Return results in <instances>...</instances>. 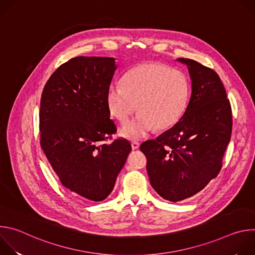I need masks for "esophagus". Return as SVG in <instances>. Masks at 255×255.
Listing matches in <instances>:
<instances>
[{"instance_id": "esophagus-1", "label": "esophagus", "mask_w": 255, "mask_h": 255, "mask_svg": "<svg viewBox=\"0 0 255 255\" xmlns=\"http://www.w3.org/2000/svg\"><path fill=\"white\" fill-rule=\"evenodd\" d=\"M139 146H140V144H139L137 141H132V142H131V147H132L133 150L138 149Z\"/></svg>"}]
</instances>
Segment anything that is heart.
I'll use <instances>...</instances> for the list:
<instances>
[{
  "instance_id": "b5f03b06",
  "label": "heart",
  "mask_w": 255,
  "mask_h": 255,
  "mask_svg": "<svg viewBox=\"0 0 255 255\" xmlns=\"http://www.w3.org/2000/svg\"><path fill=\"white\" fill-rule=\"evenodd\" d=\"M188 98L189 83L184 72L156 62L132 67L123 83L112 84L107 92L109 111L122 123L137 111L138 104L140 114L121 130L130 139L147 135L154 128L173 126L183 116Z\"/></svg>"
}]
</instances>
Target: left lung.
<instances>
[{
    "instance_id": "8db88e82",
    "label": "left lung",
    "mask_w": 255,
    "mask_h": 255,
    "mask_svg": "<svg viewBox=\"0 0 255 255\" xmlns=\"http://www.w3.org/2000/svg\"><path fill=\"white\" fill-rule=\"evenodd\" d=\"M177 60L190 72L189 105L170 129L140 146L152 188L170 202L196 195L218 175L232 132L230 102L217 72L193 59Z\"/></svg>"
}]
</instances>
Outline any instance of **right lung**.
<instances>
[{
  "label": "right lung",
  "instance_id": "1",
  "mask_svg": "<svg viewBox=\"0 0 255 255\" xmlns=\"http://www.w3.org/2000/svg\"><path fill=\"white\" fill-rule=\"evenodd\" d=\"M116 68L113 57L71 58L53 72L41 95V147L61 184L88 201L111 194L131 151L125 139L103 142L117 131L107 104Z\"/></svg>",
  "mask_w": 255,
  "mask_h": 255
}]
</instances>
